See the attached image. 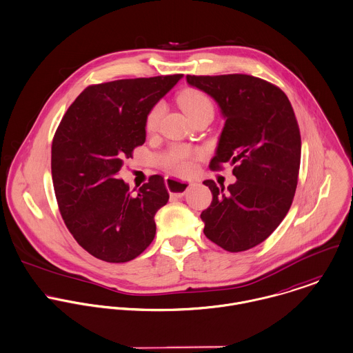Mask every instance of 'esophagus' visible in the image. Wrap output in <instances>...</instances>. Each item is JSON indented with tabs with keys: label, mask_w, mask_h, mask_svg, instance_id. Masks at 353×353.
I'll use <instances>...</instances> for the list:
<instances>
[{
	"label": "esophagus",
	"mask_w": 353,
	"mask_h": 353,
	"mask_svg": "<svg viewBox=\"0 0 353 353\" xmlns=\"http://www.w3.org/2000/svg\"><path fill=\"white\" fill-rule=\"evenodd\" d=\"M165 184L169 188L172 198H181L188 191V188H191L195 183H192V181H179L173 177H166Z\"/></svg>",
	"instance_id": "obj_1"
}]
</instances>
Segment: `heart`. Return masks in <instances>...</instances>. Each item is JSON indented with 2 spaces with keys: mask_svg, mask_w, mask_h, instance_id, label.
Masks as SVG:
<instances>
[{
  "mask_svg": "<svg viewBox=\"0 0 353 353\" xmlns=\"http://www.w3.org/2000/svg\"><path fill=\"white\" fill-rule=\"evenodd\" d=\"M179 103L191 120L199 117L201 114L214 112L210 97L203 91H199L195 88L183 91L179 95ZM162 114H163V105L162 103L154 105L145 119L147 132L157 131ZM195 154L196 151L187 148L184 145H173L159 157V162L163 168L172 172L185 174L191 170V161L195 157Z\"/></svg>",
  "mask_w": 353,
  "mask_h": 353,
  "instance_id": "heart-1",
  "label": "heart"
}]
</instances>
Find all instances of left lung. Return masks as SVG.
Listing matches in <instances>:
<instances>
[{"label": "left lung", "instance_id": "8db88e82", "mask_svg": "<svg viewBox=\"0 0 353 353\" xmlns=\"http://www.w3.org/2000/svg\"><path fill=\"white\" fill-rule=\"evenodd\" d=\"M187 81L212 97L226 120L210 168L230 162L237 179L226 191L203 181L212 194L201 214L203 232L225 251H247L265 241L290 209L301 157L294 112L280 87L251 74H187Z\"/></svg>", "mask_w": 353, "mask_h": 353}]
</instances>
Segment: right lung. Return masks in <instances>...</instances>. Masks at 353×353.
<instances>
[{
	"instance_id": "add662e5",
	"label": "right lung",
	"mask_w": 353,
	"mask_h": 353,
	"mask_svg": "<svg viewBox=\"0 0 353 353\" xmlns=\"http://www.w3.org/2000/svg\"><path fill=\"white\" fill-rule=\"evenodd\" d=\"M181 77L91 84L54 134L52 177L61 216L79 245L101 261H132L154 240V215L169 201L163 177L150 176L134 194L119 172L145 141L148 112Z\"/></svg>"
}]
</instances>
